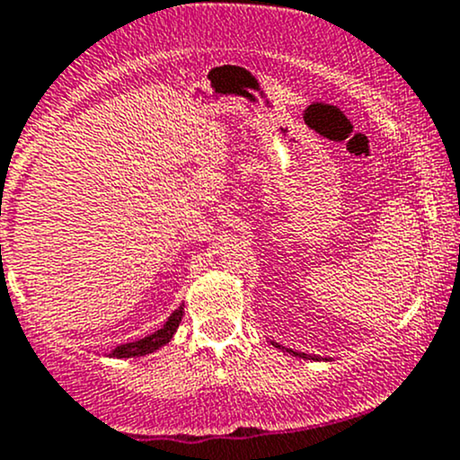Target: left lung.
Wrapping results in <instances>:
<instances>
[{
  "label": "left lung",
  "mask_w": 460,
  "mask_h": 460,
  "mask_svg": "<svg viewBox=\"0 0 460 460\" xmlns=\"http://www.w3.org/2000/svg\"><path fill=\"white\" fill-rule=\"evenodd\" d=\"M270 344H273L275 348H279L278 344H275V341H270ZM288 350V348H287ZM288 352H293L295 357H304V359H319V357H315V355H306V352H295V350H288Z\"/></svg>",
  "instance_id": "1"
}]
</instances>
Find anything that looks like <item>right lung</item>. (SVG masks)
<instances>
[{
	"instance_id": "add662e5",
	"label": "right lung",
	"mask_w": 460,
	"mask_h": 460,
	"mask_svg": "<svg viewBox=\"0 0 460 460\" xmlns=\"http://www.w3.org/2000/svg\"><path fill=\"white\" fill-rule=\"evenodd\" d=\"M181 319H182V306H178L176 311L169 315L167 322L163 323V328H158L156 332H152V335L143 337V340H138V341H129V344L116 346L112 350V357L125 359V357H143V355H149V352L158 350V348L172 341V337H173V332H176Z\"/></svg>"
}]
</instances>
